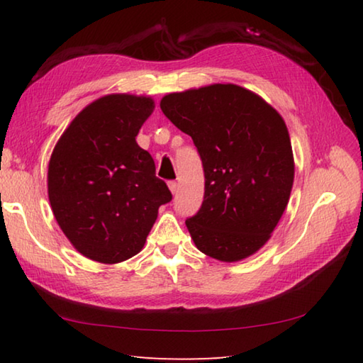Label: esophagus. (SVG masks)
<instances>
[{
    "instance_id": "34e87169",
    "label": "esophagus",
    "mask_w": 363,
    "mask_h": 363,
    "mask_svg": "<svg viewBox=\"0 0 363 363\" xmlns=\"http://www.w3.org/2000/svg\"><path fill=\"white\" fill-rule=\"evenodd\" d=\"M168 187H169V190H171V194H176L177 182H176V181H169V182H168Z\"/></svg>"
}]
</instances>
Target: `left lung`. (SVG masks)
<instances>
[{
  "label": "left lung",
  "instance_id": "1",
  "mask_svg": "<svg viewBox=\"0 0 363 363\" xmlns=\"http://www.w3.org/2000/svg\"><path fill=\"white\" fill-rule=\"evenodd\" d=\"M160 108L192 136L203 163L201 208L186 220L195 246L222 262L252 255L278 225L294 184L282 117L235 84L169 94Z\"/></svg>",
  "mask_w": 363,
  "mask_h": 363
}]
</instances>
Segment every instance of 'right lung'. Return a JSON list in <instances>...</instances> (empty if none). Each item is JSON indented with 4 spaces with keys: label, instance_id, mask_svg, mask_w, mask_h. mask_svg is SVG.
Instances as JSON below:
<instances>
[{
    "label": "right lung",
    "instance_id": "obj_1",
    "mask_svg": "<svg viewBox=\"0 0 363 363\" xmlns=\"http://www.w3.org/2000/svg\"><path fill=\"white\" fill-rule=\"evenodd\" d=\"M152 111L147 96H103L77 114L52 152V211L71 245L95 262L118 263L140 252L159 208L173 199L136 143Z\"/></svg>",
    "mask_w": 363,
    "mask_h": 363
}]
</instances>
